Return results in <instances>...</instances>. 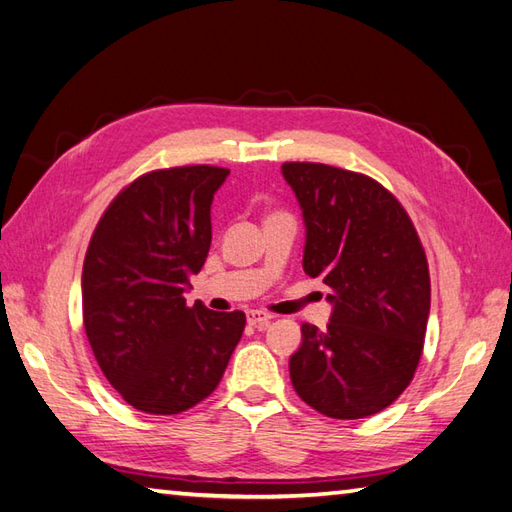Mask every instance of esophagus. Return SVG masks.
<instances>
[{
	"label": "esophagus",
	"instance_id": "obj_1",
	"mask_svg": "<svg viewBox=\"0 0 512 512\" xmlns=\"http://www.w3.org/2000/svg\"><path fill=\"white\" fill-rule=\"evenodd\" d=\"M246 320H248V325H253V327H264V325L270 323L272 316H270V314H264V312L251 310V312H246Z\"/></svg>",
	"mask_w": 512,
	"mask_h": 512
}]
</instances>
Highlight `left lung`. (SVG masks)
Wrapping results in <instances>:
<instances>
[{"label":"left lung","instance_id":"left-lung-1","mask_svg":"<svg viewBox=\"0 0 512 512\" xmlns=\"http://www.w3.org/2000/svg\"><path fill=\"white\" fill-rule=\"evenodd\" d=\"M305 222L303 270L331 288L329 325H301L290 379L331 419L382 412L412 382L430 316V272L406 209L373 178L283 163Z\"/></svg>","mask_w":512,"mask_h":512}]
</instances>
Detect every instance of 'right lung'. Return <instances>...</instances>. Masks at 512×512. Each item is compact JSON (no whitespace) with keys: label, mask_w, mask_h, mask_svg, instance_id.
<instances>
[{"label":"right lung","mask_w":512,"mask_h":512,"mask_svg":"<svg viewBox=\"0 0 512 512\" xmlns=\"http://www.w3.org/2000/svg\"><path fill=\"white\" fill-rule=\"evenodd\" d=\"M227 168L139 176L104 211L82 266V320L104 377L128 406L185 412L209 397L246 325L244 312L187 307L211 246V202Z\"/></svg>","instance_id":"right-lung-1"}]
</instances>
